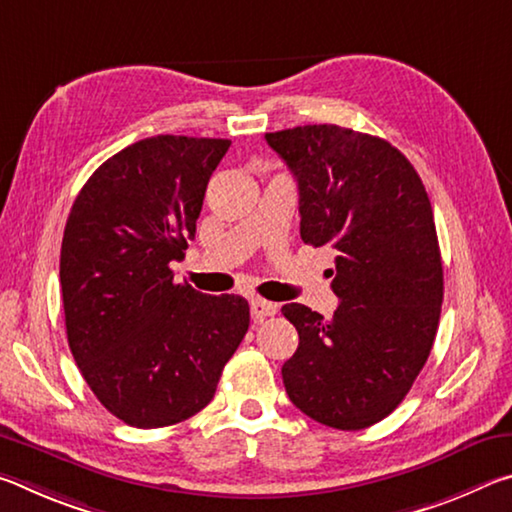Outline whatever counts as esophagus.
I'll return each mask as SVG.
<instances>
[{
	"instance_id": "34e87169",
	"label": "esophagus",
	"mask_w": 512,
	"mask_h": 512,
	"mask_svg": "<svg viewBox=\"0 0 512 512\" xmlns=\"http://www.w3.org/2000/svg\"><path fill=\"white\" fill-rule=\"evenodd\" d=\"M275 314H277V305H273V302L262 300V298L250 300V316H253V320H257V323Z\"/></svg>"
}]
</instances>
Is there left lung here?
<instances>
[{"label": "left lung", "instance_id": "obj_1", "mask_svg": "<svg viewBox=\"0 0 512 512\" xmlns=\"http://www.w3.org/2000/svg\"><path fill=\"white\" fill-rule=\"evenodd\" d=\"M298 180L300 237L336 250L325 320L291 302L300 343L282 366L289 400L311 420L357 431L397 409L438 332L443 262L429 196L381 137L334 124L266 133Z\"/></svg>", "mask_w": 512, "mask_h": 512}]
</instances>
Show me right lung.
Listing matches in <instances>:
<instances>
[{"label": "right lung", "mask_w": 512, "mask_h": 512, "mask_svg": "<svg viewBox=\"0 0 512 512\" xmlns=\"http://www.w3.org/2000/svg\"><path fill=\"white\" fill-rule=\"evenodd\" d=\"M230 140L155 135L126 146L76 196L60 248L67 343L106 409L137 429L212 402L250 325L241 296L173 282Z\"/></svg>", "instance_id": "obj_1"}]
</instances>
